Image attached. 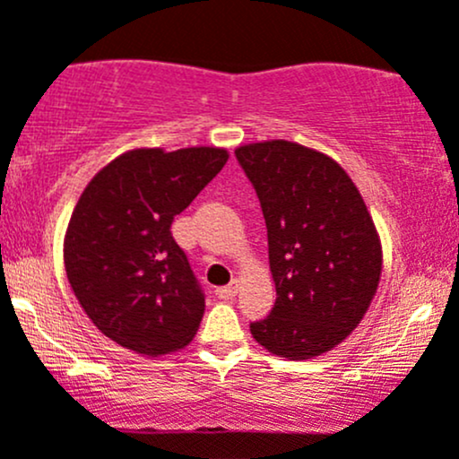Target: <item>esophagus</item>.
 Returning a JSON list of instances; mask_svg holds the SVG:
<instances>
[{
    "label": "esophagus",
    "instance_id": "obj_1",
    "mask_svg": "<svg viewBox=\"0 0 459 459\" xmlns=\"http://www.w3.org/2000/svg\"><path fill=\"white\" fill-rule=\"evenodd\" d=\"M238 291H239V283H238V281H233V283L218 287V290H215V296H218V299H221V300H230V299H235V296H238Z\"/></svg>",
    "mask_w": 459,
    "mask_h": 459
}]
</instances>
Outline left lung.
<instances>
[{
    "instance_id": "8db88e82",
    "label": "left lung",
    "mask_w": 459,
    "mask_h": 459,
    "mask_svg": "<svg viewBox=\"0 0 459 459\" xmlns=\"http://www.w3.org/2000/svg\"><path fill=\"white\" fill-rule=\"evenodd\" d=\"M268 226L276 303L250 333L272 355L314 359L357 329L384 250L359 189L337 160L285 139L235 150Z\"/></svg>"
}]
</instances>
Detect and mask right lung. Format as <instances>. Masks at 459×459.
<instances>
[{"label":"right lung","mask_w":459,"mask_h":459,"mask_svg":"<svg viewBox=\"0 0 459 459\" xmlns=\"http://www.w3.org/2000/svg\"><path fill=\"white\" fill-rule=\"evenodd\" d=\"M226 160L215 145L128 150L80 195L65 270L84 314L124 349L159 357L194 340L204 294L169 229Z\"/></svg>","instance_id":"1"}]
</instances>
